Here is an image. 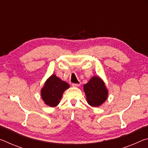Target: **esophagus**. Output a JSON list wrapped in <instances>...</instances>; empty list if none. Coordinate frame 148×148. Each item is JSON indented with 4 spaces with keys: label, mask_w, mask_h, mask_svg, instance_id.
I'll list each match as a JSON object with an SVG mask.
<instances>
[{
    "label": "esophagus",
    "mask_w": 148,
    "mask_h": 148,
    "mask_svg": "<svg viewBox=\"0 0 148 148\" xmlns=\"http://www.w3.org/2000/svg\"><path fill=\"white\" fill-rule=\"evenodd\" d=\"M79 86H80V84H72V86L73 87H79Z\"/></svg>",
    "instance_id": "1"
}]
</instances>
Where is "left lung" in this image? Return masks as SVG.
Wrapping results in <instances>:
<instances>
[{"instance_id": "8db88e82", "label": "left lung", "mask_w": 148, "mask_h": 148, "mask_svg": "<svg viewBox=\"0 0 148 148\" xmlns=\"http://www.w3.org/2000/svg\"><path fill=\"white\" fill-rule=\"evenodd\" d=\"M87 102L90 106L97 107L106 101L108 91L104 82L99 76L92 77L89 82L84 86Z\"/></svg>"}]
</instances>
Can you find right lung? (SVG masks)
Instances as JSON below:
<instances>
[{"instance_id":"1","label":"right lung","mask_w":148,"mask_h":148,"mask_svg":"<svg viewBox=\"0 0 148 148\" xmlns=\"http://www.w3.org/2000/svg\"><path fill=\"white\" fill-rule=\"evenodd\" d=\"M69 87V84L66 82L62 81L55 74L51 75L41 89V97L44 103L51 107L57 106L61 101L63 92Z\"/></svg>"}]
</instances>
